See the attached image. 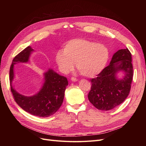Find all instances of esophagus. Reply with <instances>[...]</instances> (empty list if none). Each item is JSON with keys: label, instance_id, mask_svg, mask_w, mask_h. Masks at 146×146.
<instances>
[{"label": "esophagus", "instance_id": "1", "mask_svg": "<svg viewBox=\"0 0 146 146\" xmlns=\"http://www.w3.org/2000/svg\"><path fill=\"white\" fill-rule=\"evenodd\" d=\"M70 80H71V81H72V82H77L78 80V79L76 78H75V77H71Z\"/></svg>", "mask_w": 146, "mask_h": 146}]
</instances>
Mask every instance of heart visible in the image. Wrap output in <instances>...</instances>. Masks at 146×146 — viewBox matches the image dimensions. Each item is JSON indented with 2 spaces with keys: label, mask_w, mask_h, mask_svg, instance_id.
Here are the masks:
<instances>
[{
  "label": "heart",
  "mask_w": 146,
  "mask_h": 146,
  "mask_svg": "<svg viewBox=\"0 0 146 146\" xmlns=\"http://www.w3.org/2000/svg\"><path fill=\"white\" fill-rule=\"evenodd\" d=\"M108 58L107 47L83 38L68 41L63 51H58L55 56L56 63L61 71L69 72L76 63L78 72L85 77H93L100 73Z\"/></svg>",
  "instance_id": "obj_1"
}]
</instances>
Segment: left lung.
<instances>
[{
  "label": "left lung",
  "instance_id": "1",
  "mask_svg": "<svg viewBox=\"0 0 146 146\" xmlns=\"http://www.w3.org/2000/svg\"><path fill=\"white\" fill-rule=\"evenodd\" d=\"M124 74L121 79L117 73ZM133 76L131 55L128 48L119 50L113 55L110 64L91 80L92 85L88 98L100 110L107 111L122 104L129 96Z\"/></svg>",
  "mask_w": 146,
  "mask_h": 146
}]
</instances>
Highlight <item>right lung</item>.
I'll return each mask as SVG.
<instances>
[{
  "label": "right lung",
  "instance_id": "obj_1",
  "mask_svg": "<svg viewBox=\"0 0 146 146\" xmlns=\"http://www.w3.org/2000/svg\"><path fill=\"white\" fill-rule=\"evenodd\" d=\"M33 52V48L28 46L13 59L10 69L11 91L16 102L24 111L38 117H48L58 111L63 104L64 92L68 85L67 78L48 69L43 74L44 83L40 90L32 96L19 93L13 86L15 78L14 65L29 62L30 55Z\"/></svg>",
  "mask_w": 146,
  "mask_h": 146
}]
</instances>
